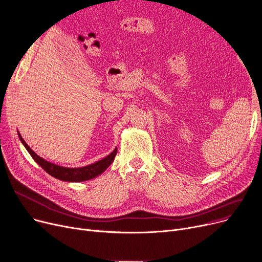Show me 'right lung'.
Listing matches in <instances>:
<instances>
[{
	"mask_svg": "<svg viewBox=\"0 0 262 262\" xmlns=\"http://www.w3.org/2000/svg\"><path fill=\"white\" fill-rule=\"evenodd\" d=\"M18 135H19L20 141L22 142L26 150L29 152V155L32 156V158L35 160L36 163H38V165H40L50 176L66 182H83V181H88L98 177L112 164L117 153V148H115L109 156L96 163H93L84 167H79V168H68V167H62V166L53 164L51 162H48L44 159L40 158L38 155H36V152H34L29 148V146L25 143V141L23 140L19 132H18Z\"/></svg>",
	"mask_w": 262,
	"mask_h": 262,
	"instance_id": "1",
	"label": "right lung"
}]
</instances>
